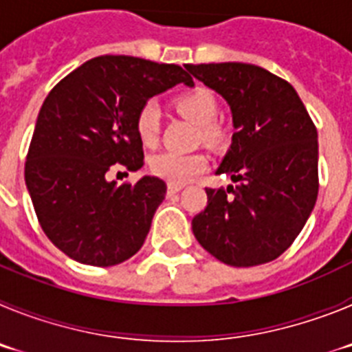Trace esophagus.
I'll return each mask as SVG.
<instances>
[{
	"label": "esophagus",
	"instance_id": "esophagus-1",
	"mask_svg": "<svg viewBox=\"0 0 352 352\" xmlns=\"http://www.w3.org/2000/svg\"><path fill=\"white\" fill-rule=\"evenodd\" d=\"M182 188L183 185H173V183H169V185H167V194H178Z\"/></svg>",
	"mask_w": 352,
	"mask_h": 352
}]
</instances>
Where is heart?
Returning <instances> with one entry per match:
<instances>
[{"label":"heart","mask_w":352,"mask_h":352,"mask_svg":"<svg viewBox=\"0 0 352 352\" xmlns=\"http://www.w3.org/2000/svg\"><path fill=\"white\" fill-rule=\"evenodd\" d=\"M174 107L182 116L199 126L201 139L208 144H220L226 139V129L214 120L217 116V98L206 88H194L174 98ZM135 130L144 144L151 146L158 141L160 113L153 102H146L135 116ZM208 167L204 153H176L162 151L151 157L149 169L155 176L166 179L173 185H185Z\"/></svg>","instance_id":"heart-1"}]
</instances>
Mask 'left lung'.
<instances>
[{
	"instance_id": "obj_1",
	"label": "left lung",
	"mask_w": 352,
	"mask_h": 352,
	"mask_svg": "<svg viewBox=\"0 0 352 352\" xmlns=\"http://www.w3.org/2000/svg\"><path fill=\"white\" fill-rule=\"evenodd\" d=\"M231 107V149L217 174L236 186L206 188L192 220L201 247L236 268L275 261L298 238L319 192L317 129L296 89L248 63L185 65Z\"/></svg>"
}]
</instances>
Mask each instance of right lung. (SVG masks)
Segmentation results:
<instances>
[{
  "instance_id": "add662e5",
  "label": "right lung",
  "mask_w": 352,
  "mask_h": 352,
  "mask_svg": "<svg viewBox=\"0 0 352 352\" xmlns=\"http://www.w3.org/2000/svg\"><path fill=\"white\" fill-rule=\"evenodd\" d=\"M178 82L194 84L178 65L105 54L70 72L43 100L24 178L43 232L70 259L105 268L142 247L166 182L116 185L109 176L144 166L135 116Z\"/></svg>"
}]
</instances>
